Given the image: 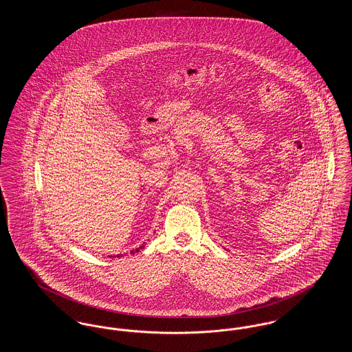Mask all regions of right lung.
Listing matches in <instances>:
<instances>
[{"label":"right lung","instance_id":"1","mask_svg":"<svg viewBox=\"0 0 352 352\" xmlns=\"http://www.w3.org/2000/svg\"><path fill=\"white\" fill-rule=\"evenodd\" d=\"M144 247H145V243H144L142 245H140L138 248H135V250H133V251H131V254H134V253H137V252L141 251ZM121 256H122V254H118V257H121ZM111 257H115V256H111Z\"/></svg>","mask_w":352,"mask_h":352}]
</instances>
